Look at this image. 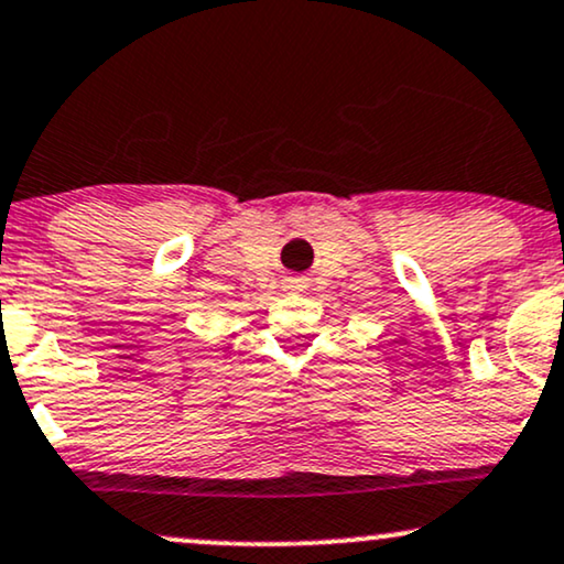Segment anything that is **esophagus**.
I'll return each mask as SVG.
<instances>
[{
  "mask_svg": "<svg viewBox=\"0 0 564 564\" xmlns=\"http://www.w3.org/2000/svg\"><path fill=\"white\" fill-rule=\"evenodd\" d=\"M303 288H305L303 276H293V280H288V290H303Z\"/></svg>",
  "mask_w": 564,
  "mask_h": 564,
  "instance_id": "1",
  "label": "esophagus"
}]
</instances>
